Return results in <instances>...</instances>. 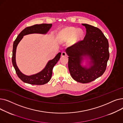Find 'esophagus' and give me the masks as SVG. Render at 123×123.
Returning <instances> with one entry per match:
<instances>
[{"instance_id": "34e87169", "label": "esophagus", "mask_w": 123, "mask_h": 123, "mask_svg": "<svg viewBox=\"0 0 123 123\" xmlns=\"http://www.w3.org/2000/svg\"><path fill=\"white\" fill-rule=\"evenodd\" d=\"M61 55H62V56H63V57L66 56H67V54H66V53L65 52H62Z\"/></svg>"}]
</instances>
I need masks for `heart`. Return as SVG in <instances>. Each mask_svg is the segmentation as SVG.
<instances>
[{
  "label": "heart",
  "mask_w": 123,
  "mask_h": 123,
  "mask_svg": "<svg viewBox=\"0 0 123 123\" xmlns=\"http://www.w3.org/2000/svg\"><path fill=\"white\" fill-rule=\"evenodd\" d=\"M83 35L81 29H77L74 27H67L60 32V37L64 41L69 40L74 43L78 41Z\"/></svg>",
  "instance_id": "heart-1"
}]
</instances>
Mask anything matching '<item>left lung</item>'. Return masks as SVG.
Segmentation results:
<instances>
[{
  "label": "left lung",
  "mask_w": 123,
  "mask_h": 123,
  "mask_svg": "<svg viewBox=\"0 0 123 123\" xmlns=\"http://www.w3.org/2000/svg\"><path fill=\"white\" fill-rule=\"evenodd\" d=\"M86 34L82 40L68 47V69L74 80L82 83L91 82L101 76L106 69L109 58V43L107 38L97 27L83 24ZM88 55L91 60L89 68L82 67V56Z\"/></svg>",
  "instance_id": "obj_1"
}]
</instances>
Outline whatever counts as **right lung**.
Listing matches in <instances>:
<instances>
[{
  "mask_svg": "<svg viewBox=\"0 0 123 123\" xmlns=\"http://www.w3.org/2000/svg\"><path fill=\"white\" fill-rule=\"evenodd\" d=\"M51 24L42 23L40 24H35L31 26L27 27L19 33L13 42L12 57V64L15 70L18 77L25 83L30 84L31 85H44L45 84L48 83L51 79L52 75L53 68L58 60H59L61 53H59L53 59L50 60L48 62L46 67L39 73L33 75L26 76L24 75L20 72V71L19 70L16 65L15 61V54L17 45L22 39L23 36L32 33L45 34L51 28Z\"/></svg>",
  "mask_w": 123,
  "mask_h": 123,
  "instance_id": "add662e5",
  "label": "right lung"
}]
</instances>
